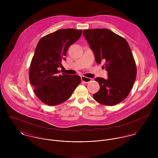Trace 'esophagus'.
I'll list each match as a JSON object with an SVG mask.
<instances>
[{
	"instance_id": "1",
	"label": "esophagus",
	"mask_w": 158,
	"mask_h": 158,
	"mask_svg": "<svg viewBox=\"0 0 158 158\" xmlns=\"http://www.w3.org/2000/svg\"><path fill=\"white\" fill-rule=\"evenodd\" d=\"M81 81L86 83H88L92 81V78H88V77H81Z\"/></svg>"
}]
</instances>
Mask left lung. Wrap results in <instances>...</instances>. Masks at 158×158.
Listing matches in <instances>:
<instances>
[{
    "label": "left lung",
    "mask_w": 158,
    "mask_h": 158,
    "mask_svg": "<svg viewBox=\"0 0 158 158\" xmlns=\"http://www.w3.org/2000/svg\"><path fill=\"white\" fill-rule=\"evenodd\" d=\"M83 34L94 52L95 61L108 72V78H96L100 89L93 95L97 102L113 106L128 95L136 78L135 61L127 41L107 28L88 29Z\"/></svg>",
    "instance_id": "8db88e82"
}]
</instances>
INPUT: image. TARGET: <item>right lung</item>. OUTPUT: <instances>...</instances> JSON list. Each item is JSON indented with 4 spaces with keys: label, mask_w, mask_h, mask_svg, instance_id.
Here are the masks:
<instances>
[{
    "label": "right lung",
    "mask_w": 158,
    "mask_h": 158,
    "mask_svg": "<svg viewBox=\"0 0 158 158\" xmlns=\"http://www.w3.org/2000/svg\"><path fill=\"white\" fill-rule=\"evenodd\" d=\"M82 30L60 29L41 38L35 48L29 79L37 97L44 103L55 106L68 100L81 82L77 75H59L58 68L66 60L67 50L81 36Z\"/></svg>",
    "instance_id": "add662e5"
}]
</instances>
